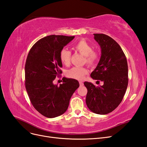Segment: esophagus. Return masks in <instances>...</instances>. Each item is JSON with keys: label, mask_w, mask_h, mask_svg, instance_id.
<instances>
[{"label": "esophagus", "mask_w": 147, "mask_h": 147, "mask_svg": "<svg viewBox=\"0 0 147 147\" xmlns=\"http://www.w3.org/2000/svg\"><path fill=\"white\" fill-rule=\"evenodd\" d=\"M79 83H80V85L81 86H83V82H82V81H80V82H79Z\"/></svg>", "instance_id": "1"}]
</instances>
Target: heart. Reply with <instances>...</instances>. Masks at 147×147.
I'll list each match as a JSON object with an SVG mask.
<instances>
[{
  "label": "heart",
  "mask_w": 147,
  "mask_h": 147,
  "mask_svg": "<svg viewBox=\"0 0 147 147\" xmlns=\"http://www.w3.org/2000/svg\"><path fill=\"white\" fill-rule=\"evenodd\" d=\"M74 50L84 56V63L88 65L94 66L99 59V53L93 50V47L84 39L78 40L73 47ZM72 53L66 48H63L59 52V59L61 63L64 65H69L70 62ZM88 70L84 67H73L66 71L67 77L75 80H82L86 74Z\"/></svg>",
  "instance_id": "b5f03b06"
}]
</instances>
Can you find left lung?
<instances>
[{"instance_id": "obj_1", "label": "left lung", "mask_w": 147, "mask_h": 147, "mask_svg": "<svg viewBox=\"0 0 147 147\" xmlns=\"http://www.w3.org/2000/svg\"><path fill=\"white\" fill-rule=\"evenodd\" d=\"M101 48V57L96 68L91 74L94 80L104 84L96 86L91 82L84 84L88 90L86 103L96 114L112 112L121 103L128 84V67L125 55L119 44L103 34H94Z\"/></svg>"}]
</instances>
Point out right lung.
Masks as SVG:
<instances>
[{"mask_svg": "<svg viewBox=\"0 0 147 147\" xmlns=\"http://www.w3.org/2000/svg\"><path fill=\"white\" fill-rule=\"evenodd\" d=\"M74 36L51 35L40 39L28 53L25 64V86L31 104L47 118L65 112L70 99L79 87L77 80L63 78L59 86L53 84L62 74L59 52Z\"/></svg>", "mask_w": 147, "mask_h": 147, "instance_id": "obj_1", "label": "right lung"}]
</instances>
